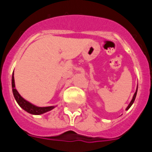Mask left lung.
Wrapping results in <instances>:
<instances>
[{"instance_id":"1","label":"left lung","mask_w":152,"mask_h":152,"mask_svg":"<svg viewBox=\"0 0 152 152\" xmlns=\"http://www.w3.org/2000/svg\"><path fill=\"white\" fill-rule=\"evenodd\" d=\"M137 91H138V87H137V89H136V91H135V94H134V95H133V97H132V100H131V102H130V103L129 104V106L128 107H127V108L126 109V110H128L130 108V107H131V106L132 105V103H134V101H135V96H136V94H137Z\"/></svg>"}]
</instances>
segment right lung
I'll use <instances>...</instances> for the list:
<instances>
[{
  "label": "right lung",
  "instance_id": "obj_1",
  "mask_svg": "<svg viewBox=\"0 0 152 152\" xmlns=\"http://www.w3.org/2000/svg\"><path fill=\"white\" fill-rule=\"evenodd\" d=\"M12 91H13V96L15 98L16 101L17 102L20 107L22 109H23L24 110L26 111L27 113L33 115H40V114L45 113L48 112V111L52 110V109H54V106L52 107H39L33 105L31 103L28 102L25 99L22 97L17 91L15 88V83H14V77H13V74L12 75Z\"/></svg>",
  "mask_w": 152,
  "mask_h": 152
}]
</instances>
